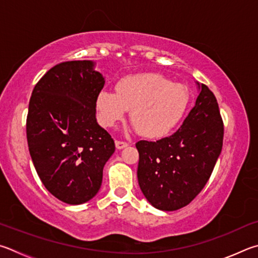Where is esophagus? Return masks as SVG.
<instances>
[{
	"label": "esophagus",
	"instance_id": "esophagus-1",
	"mask_svg": "<svg viewBox=\"0 0 258 258\" xmlns=\"http://www.w3.org/2000/svg\"><path fill=\"white\" fill-rule=\"evenodd\" d=\"M126 146H128V144H126L125 142H120V141L115 142V147L117 148V150H123V148H125Z\"/></svg>",
	"mask_w": 258,
	"mask_h": 258
}]
</instances>
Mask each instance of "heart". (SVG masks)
I'll use <instances>...</instances> for the list:
<instances>
[{"instance_id": "heart-1", "label": "heart", "mask_w": 258, "mask_h": 258, "mask_svg": "<svg viewBox=\"0 0 258 258\" xmlns=\"http://www.w3.org/2000/svg\"><path fill=\"white\" fill-rule=\"evenodd\" d=\"M115 92L102 89L97 93L95 108L99 123L113 126L130 110L132 122L147 138H161L172 132L189 102L184 86L154 72L123 77L115 84Z\"/></svg>"}]
</instances>
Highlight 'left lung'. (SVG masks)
<instances>
[{"mask_svg":"<svg viewBox=\"0 0 258 258\" xmlns=\"http://www.w3.org/2000/svg\"><path fill=\"white\" fill-rule=\"evenodd\" d=\"M195 105L173 135L141 141L137 177L144 196L161 211L188 205L202 191L222 151L223 122L214 94L197 83Z\"/></svg>","mask_w":258,"mask_h":258,"instance_id":"8db88e82","label":"left lung"}]
</instances>
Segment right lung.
I'll use <instances>...</instances> for the list:
<instances>
[{
  "label": "right lung",
  "instance_id": "1",
  "mask_svg": "<svg viewBox=\"0 0 258 258\" xmlns=\"http://www.w3.org/2000/svg\"><path fill=\"white\" fill-rule=\"evenodd\" d=\"M95 66L84 60L53 67L36 84L28 107L27 141L36 172L53 196L70 205L96 196L115 151L96 120L95 98L105 78Z\"/></svg>",
  "mask_w": 258,
  "mask_h": 258
}]
</instances>
